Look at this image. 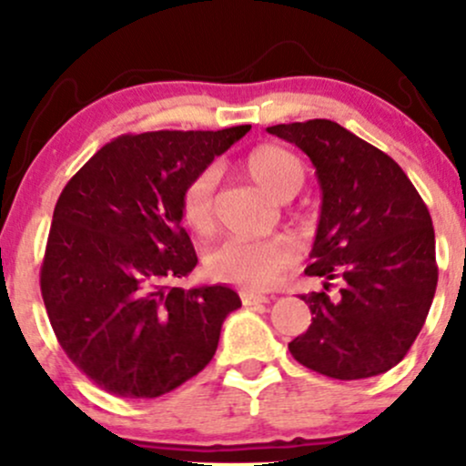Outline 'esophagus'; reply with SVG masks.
Here are the masks:
<instances>
[{"instance_id": "1", "label": "esophagus", "mask_w": 466, "mask_h": 466, "mask_svg": "<svg viewBox=\"0 0 466 466\" xmlns=\"http://www.w3.org/2000/svg\"><path fill=\"white\" fill-rule=\"evenodd\" d=\"M240 302H243L245 307H254V304H267L269 302V298L260 296V293H254V291H240Z\"/></svg>"}]
</instances>
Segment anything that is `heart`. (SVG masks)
<instances>
[{
	"label": "heart",
	"mask_w": 466,
	"mask_h": 466,
	"mask_svg": "<svg viewBox=\"0 0 466 466\" xmlns=\"http://www.w3.org/2000/svg\"><path fill=\"white\" fill-rule=\"evenodd\" d=\"M249 177L276 199L296 195L304 184V162L296 153L278 144H260L245 155ZM218 170L206 166L186 184L181 192V218L192 232L208 234L212 229V206ZM296 260V243L285 237L271 238H228L208 254V271L218 280L237 282L248 289H269L280 282Z\"/></svg>",
	"instance_id": "heart-1"
}]
</instances>
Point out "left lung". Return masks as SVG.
Segmentation results:
<instances>
[{
	"mask_svg": "<svg viewBox=\"0 0 466 466\" xmlns=\"http://www.w3.org/2000/svg\"><path fill=\"white\" fill-rule=\"evenodd\" d=\"M315 166L322 212L307 276L324 291L300 296L311 326L289 344L293 360L352 381L394 368L420 333L436 293V240L430 210L403 168L333 120L267 127ZM339 279L337 297L328 296Z\"/></svg>",
	"mask_w": 466,
	"mask_h": 466,
	"instance_id": "obj_1",
	"label": "left lung"
}]
</instances>
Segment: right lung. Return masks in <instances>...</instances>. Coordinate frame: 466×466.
Wrapping results in <instances>:
<instances>
[{
  "label": "right lung",
  "instance_id": "obj_1",
  "mask_svg": "<svg viewBox=\"0 0 466 466\" xmlns=\"http://www.w3.org/2000/svg\"><path fill=\"white\" fill-rule=\"evenodd\" d=\"M249 129L120 136L58 197L41 296L61 349L105 392L162 397L215 357L240 298L223 285L177 287L197 265L181 192Z\"/></svg>",
  "mask_w": 466,
  "mask_h": 466
}]
</instances>
